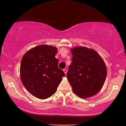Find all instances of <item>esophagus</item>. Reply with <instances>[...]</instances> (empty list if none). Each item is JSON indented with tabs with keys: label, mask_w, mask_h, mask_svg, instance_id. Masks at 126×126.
<instances>
[{
	"label": "esophagus",
	"mask_w": 126,
	"mask_h": 126,
	"mask_svg": "<svg viewBox=\"0 0 126 126\" xmlns=\"http://www.w3.org/2000/svg\"><path fill=\"white\" fill-rule=\"evenodd\" d=\"M63 72H64V73L66 74H67V70L66 69H63Z\"/></svg>",
	"instance_id": "obj_1"
}]
</instances>
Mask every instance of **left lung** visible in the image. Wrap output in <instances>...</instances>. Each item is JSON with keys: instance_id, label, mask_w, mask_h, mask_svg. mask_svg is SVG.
Returning a JSON list of instances; mask_svg holds the SVG:
<instances>
[{"instance_id": "1", "label": "left lung", "mask_w": 126, "mask_h": 126, "mask_svg": "<svg viewBox=\"0 0 126 126\" xmlns=\"http://www.w3.org/2000/svg\"><path fill=\"white\" fill-rule=\"evenodd\" d=\"M72 62L67 73L73 92L81 98L96 94L103 86L107 67L96 51L85 47L72 48Z\"/></svg>"}]
</instances>
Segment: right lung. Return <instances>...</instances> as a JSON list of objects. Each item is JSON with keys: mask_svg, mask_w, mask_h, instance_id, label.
I'll return each instance as SVG.
<instances>
[{"mask_svg": "<svg viewBox=\"0 0 126 126\" xmlns=\"http://www.w3.org/2000/svg\"><path fill=\"white\" fill-rule=\"evenodd\" d=\"M58 49L43 44L31 49L22 57L20 76L23 84L37 98L44 99L57 90L65 73L58 67Z\"/></svg>", "mask_w": 126, "mask_h": 126, "instance_id": "right-lung-1", "label": "right lung"}]
</instances>
